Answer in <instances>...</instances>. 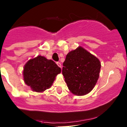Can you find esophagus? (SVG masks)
<instances>
[{"label": "esophagus", "instance_id": "34e87169", "mask_svg": "<svg viewBox=\"0 0 127 127\" xmlns=\"http://www.w3.org/2000/svg\"><path fill=\"white\" fill-rule=\"evenodd\" d=\"M56 64H57V65L59 66V67H61V64L60 63V62H57V63H56Z\"/></svg>", "mask_w": 127, "mask_h": 127}]
</instances>
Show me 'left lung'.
<instances>
[{
  "instance_id": "obj_1",
  "label": "left lung",
  "mask_w": 127,
  "mask_h": 127,
  "mask_svg": "<svg viewBox=\"0 0 127 127\" xmlns=\"http://www.w3.org/2000/svg\"><path fill=\"white\" fill-rule=\"evenodd\" d=\"M100 69L99 60L79 47L66 55L62 73L71 93L82 96L94 88L99 78Z\"/></svg>"
}]
</instances>
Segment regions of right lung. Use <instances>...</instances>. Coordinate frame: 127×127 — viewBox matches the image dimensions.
I'll return each mask as SVG.
<instances>
[{"mask_svg":"<svg viewBox=\"0 0 127 127\" xmlns=\"http://www.w3.org/2000/svg\"><path fill=\"white\" fill-rule=\"evenodd\" d=\"M61 68L51 60L38 56L29 60L24 67V82L34 92H42L52 86Z\"/></svg>","mask_w":127,"mask_h":127,"instance_id":"1","label":"right lung"}]
</instances>
